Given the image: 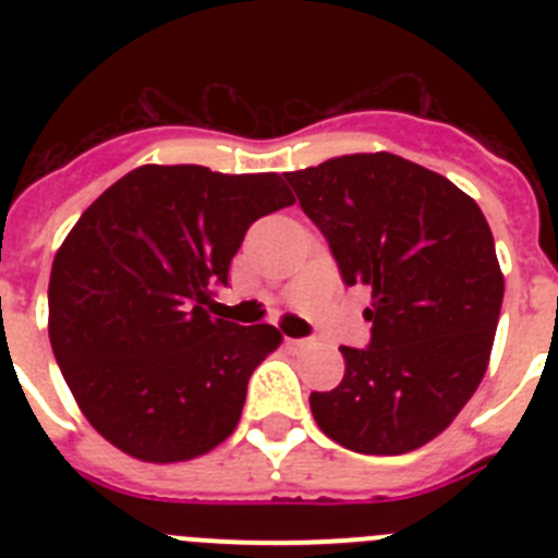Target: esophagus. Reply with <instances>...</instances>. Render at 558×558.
Returning <instances> with one entry per match:
<instances>
[{"label":"esophagus","mask_w":558,"mask_h":558,"mask_svg":"<svg viewBox=\"0 0 558 558\" xmlns=\"http://www.w3.org/2000/svg\"><path fill=\"white\" fill-rule=\"evenodd\" d=\"M288 347L293 349V352H304V349L310 347V340H293V338H290V340H288Z\"/></svg>","instance_id":"1"}]
</instances>
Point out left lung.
Listing matches in <instances>:
<instances>
[{
    "label": "left lung",
    "mask_w": 558,
    "mask_h": 558,
    "mask_svg": "<svg viewBox=\"0 0 558 558\" xmlns=\"http://www.w3.org/2000/svg\"><path fill=\"white\" fill-rule=\"evenodd\" d=\"M347 284H366L372 343L340 347L347 374L310 393L324 433L363 456L433 441L489 366L502 304L495 236L445 175L393 153H352L284 172Z\"/></svg>",
    "instance_id": "left-lung-1"
}]
</instances>
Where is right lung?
<instances>
[{
    "label": "right lung",
    "mask_w": 558,
    "mask_h": 558,
    "mask_svg": "<svg viewBox=\"0 0 558 558\" xmlns=\"http://www.w3.org/2000/svg\"><path fill=\"white\" fill-rule=\"evenodd\" d=\"M290 204L276 172L145 165L69 231L49 274V343L117 450L175 463L234 433L251 374L282 332L215 318V293L248 226Z\"/></svg>",
    "instance_id": "add662e5"
}]
</instances>
